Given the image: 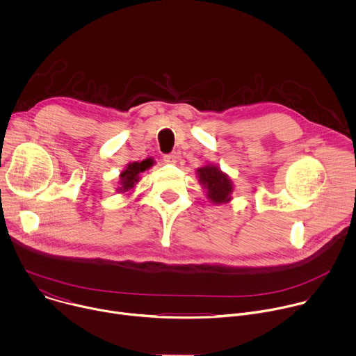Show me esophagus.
<instances>
[{"label": "esophagus", "mask_w": 356, "mask_h": 356, "mask_svg": "<svg viewBox=\"0 0 356 356\" xmlns=\"http://www.w3.org/2000/svg\"><path fill=\"white\" fill-rule=\"evenodd\" d=\"M163 161L168 165H175L177 162V155L176 154H168V155L163 156Z\"/></svg>", "instance_id": "34e87169"}]
</instances>
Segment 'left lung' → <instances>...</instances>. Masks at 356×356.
Returning a JSON list of instances; mask_svg holds the SVG:
<instances>
[{
	"mask_svg": "<svg viewBox=\"0 0 356 356\" xmlns=\"http://www.w3.org/2000/svg\"><path fill=\"white\" fill-rule=\"evenodd\" d=\"M197 173L200 183L207 190L209 198L216 202V204L227 202L231 198L232 181L225 173L221 172L220 168L214 165H207L197 169Z\"/></svg>",
	"mask_w": 356,
	"mask_h": 356,
	"instance_id": "obj_1",
	"label": "left lung"
}]
</instances>
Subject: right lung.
Instances as JSON below:
<instances>
[{"label":"right lung","mask_w":356,"mask_h":356,"mask_svg":"<svg viewBox=\"0 0 356 356\" xmlns=\"http://www.w3.org/2000/svg\"><path fill=\"white\" fill-rule=\"evenodd\" d=\"M152 165H154V163H152V159H145L142 162L129 163L127 166V169L120 175V184H121V187L118 190L121 193H125V191H129L131 188H134L135 183L139 181V173L145 172Z\"/></svg>","instance_id":"obj_1"}]
</instances>
